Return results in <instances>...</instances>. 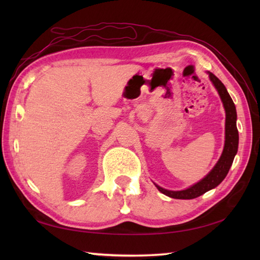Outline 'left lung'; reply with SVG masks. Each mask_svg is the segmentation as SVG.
Wrapping results in <instances>:
<instances>
[{
    "instance_id": "1",
    "label": "left lung",
    "mask_w": 260,
    "mask_h": 260,
    "mask_svg": "<svg viewBox=\"0 0 260 260\" xmlns=\"http://www.w3.org/2000/svg\"><path fill=\"white\" fill-rule=\"evenodd\" d=\"M210 80L212 81L214 87L220 95V98L223 103V106L225 109V142H224V148L222 152V155L220 157L218 163L215 164L213 170L210 172L206 178L202 179L200 182H198L194 185L183 191H169L165 190L163 187L156 185L158 191H161L163 194L168 196L173 199H184V200H189V199H194L202 196L203 193L213 189L217 185H219L225 175L228 174L229 169L231 164L234 162V158L237 151H238V129H237L236 120H237V113L235 104L231 99L230 95L225 89L224 85L220 81L217 77L212 73H209Z\"/></svg>"
}]
</instances>
